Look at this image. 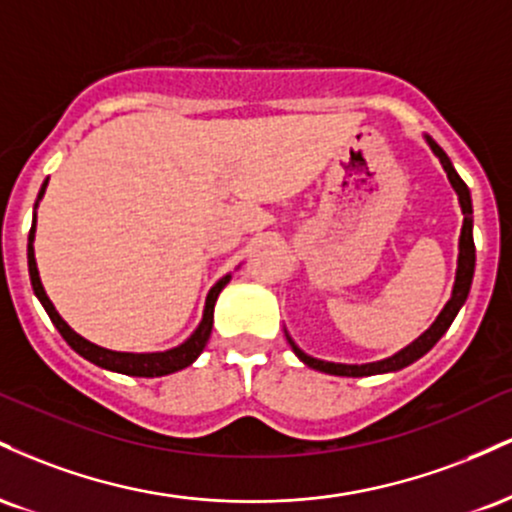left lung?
<instances>
[{"mask_svg":"<svg viewBox=\"0 0 512 512\" xmlns=\"http://www.w3.org/2000/svg\"><path fill=\"white\" fill-rule=\"evenodd\" d=\"M428 146L433 149V154L440 158V163H443L445 173H448V180L452 185V190L457 192V199H460V207H462V214H464V221H462V233H460V255H457V274H455V286H452V296L450 301L445 303V308L440 310V315L436 317V322H433L428 330L421 334L419 339H414L409 346H404L402 351H397L395 356L390 358H383V361H375V363H361V366H351V363H332V361H320V358H313L308 356L305 351H301L296 346V342L289 337V344L293 349V354H296L305 366L315 368V370H322V373L327 375H346V378H361V375H378V373H392V370H402L407 368L409 363L419 361L421 356L426 354V351L433 349V344L438 342L440 337H443L445 332H448V327L452 325V320H455V315L460 313V308L467 301L469 296V286H472V276H474V262H477V255H474V238H472V197H469V187L464 185V180L457 175V170L452 168L448 154H445L440 146L433 142L431 137H426Z\"/></svg>","mask_w":512,"mask_h":512,"instance_id":"8db88e82","label":"left lung"}]
</instances>
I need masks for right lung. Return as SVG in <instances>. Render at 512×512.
I'll return each mask as SVG.
<instances>
[{
    "label": "right lung",
    "mask_w": 512,
    "mask_h": 512,
    "mask_svg": "<svg viewBox=\"0 0 512 512\" xmlns=\"http://www.w3.org/2000/svg\"><path fill=\"white\" fill-rule=\"evenodd\" d=\"M45 187H48V180H45L43 187H40L38 202L45 195ZM38 202H35V207H38ZM33 238H35V216H33L31 233H28V274H31L33 293L38 296V301L43 303L45 313L50 315L52 325L57 327V332L62 334L64 342L72 346L76 354L84 356L86 361L96 363V366H101L105 370H113V373H122V375H137V378H158V375H170V373H175V370L187 368L190 363L197 361V356L202 354L204 346H207V342H209L211 325H214L216 298H219L223 286L231 281V274H226L223 279H219L214 286H211L207 303H204L202 322H199L197 330L192 332L180 346H175V349H168V351H156V354H129V351H110V349H103V346L88 342V339L81 337V334H76L72 327L62 320L60 313H57L55 305H52L48 293H45V289H43V281H40L38 264H35Z\"/></svg>",
    "instance_id": "right-lung-1"
}]
</instances>
